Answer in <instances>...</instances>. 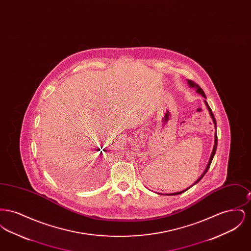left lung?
Listing matches in <instances>:
<instances>
[{
	"instance_id": "obj_1",
	"label": "left lung",
	"mask_w": 251,
	"mask_h": 251,
	"mask_svg": "<svg viewBox=\"0 0 251 251\" xmlns=\"http://www.w3.org/2000/svg\"><path fill=\"white\" fill-rule=\"evenodd\" d=\"M187 83L189 84V86L191 87V88H195L196 89V92L197 93H199V94H201V95L202 96L204 99H206V95L204 94V91H203L202 89L201 88V86L199 85V84H196L195 82H193L191 80H187ZM204 103H205V105H206V107L208 109V111H209V114H210V116H211V118H212V120H213V122H214V124H215V145H214V148H213V151H212V153H211V156H210V159H209V163H208V165H207V167L205 168V170L203 171L202 174H201V176L199 178V179H197L193 184H192L190 187H188V188H186V189H184V190H182V191L176 192V193H171V194H165V195H167V196H175V195H179V194H181V193H183V192L186 191V190H188L189 188H191L193 185H195L196 183H198L201 179H202L203 177H204V175L206 174V172L208 171V169H209V167L211 166V163H212V161H213V158H214V156L215 154V151H216V147H217V134H216V120L215 119V116H214V114H213V112H212V109L210 108V106L208 105V102L204 100Z\"/></svg>"
}]
</instances>
